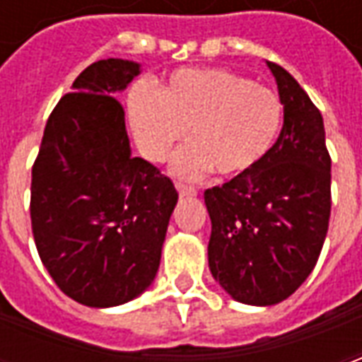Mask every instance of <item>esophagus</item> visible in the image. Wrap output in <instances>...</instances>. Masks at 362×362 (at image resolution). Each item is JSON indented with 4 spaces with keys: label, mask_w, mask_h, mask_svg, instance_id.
Wrapping results in <instances>:
<instances>
[{
    "label": "esophagus",
    "mask_w": 362,
    "mask_h": 362,
    "mask_svg": "<svg viewBox=\"0 0 362 362\" xmlns=\"http://www.w3.org/2000/svg\"><path fill=\"white\" fill-rule=\"evenodd\" d=\"M176 189H178V194H180L182 197H194L197 194L196 189L189 188V186H184V184H180V182L176 184Z\"/></svg>",
    "instance_id": "1"
}]
</instances>
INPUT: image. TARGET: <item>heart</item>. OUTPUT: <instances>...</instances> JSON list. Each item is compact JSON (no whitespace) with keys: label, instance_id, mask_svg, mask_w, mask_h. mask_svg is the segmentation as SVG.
<instances>
[{"label":"heart","instance_id":"1","mask_svg":"<svg viewBox=\"0 0 362 362\" xmlns=\"http://www.w3.org/2000/svg\"><path fill=\"white\" fill-rule=\"evenodd\" d=\"M132 132L145 157L163 163L189 129V145L174 157L182 178L250 174L267 157L283 122L273 90L221 67L178 69L160 89L137 83L127 96Z\"/></svg>","mask_w":362,"mask_h":362}]
</instances>
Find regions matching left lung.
<instances>
[{"instance_id":"1","label":"left lung","mask_w":362,"mask_h":362,"mask_svg":"<svg viewBox=\"0 0 362 362\" xmlns=\"http://www.w3.org/2000/svg\"><path fill=\"white\" fill-rule=\"evenodd\" d=\"M283 104V127L250 174L205 189L209 269L230 298L272 306L310 275L332 209V158L320 110L293 75L266 62Z\"/></svg>"}]
</instances>
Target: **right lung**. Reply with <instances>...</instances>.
I'll return each mask as SVG.
<instances>
[{
	"label": "right lung",
	"instance_id": "1",
	"mask_svg": "<svg viewBox=\"0 0 362 362\" xmlns=\"http://www.w3.org/2000/svg\"><path fill=\"white\" fill-rule=\"evenodd\" d=\"M141 74L137 62L98 59L54 108L33 166L36 250L69 298L110 308L155 281L178 192L134 157L114 96Z\"/></svg>",
	"mask_w": 362,
	"mask_h": 362
}]
</instances>
